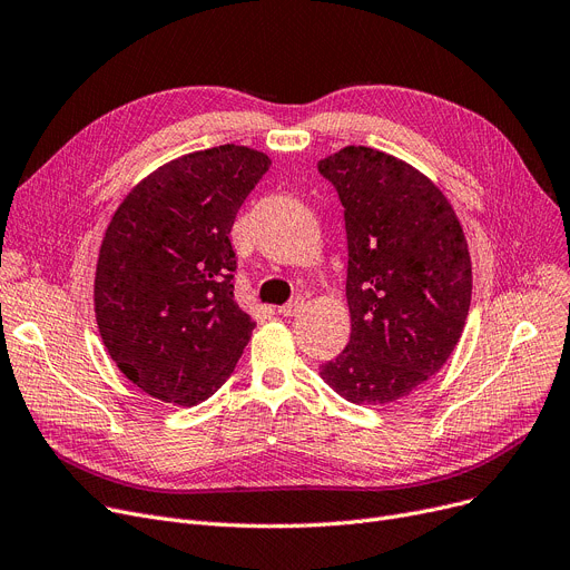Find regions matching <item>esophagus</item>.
<instances>
[{
    "label": "esophagus",
    "mask_w": 570,
    "mask_h": 570,
    "mask_svg": "<svg viewBox=\"0 0 570 570\" xmlns=\"http://www.w3.org/2000/svg\"><path fill=\"white\" fill-rule=\"evenodd\" d=\"M303 305H305V297L303 295H295L291 303H286V305H282L277 312L282 314V316H295L297 312L303 309Z\"/></svg>",
    "instance_id": "34e87169"
}]
</instances>
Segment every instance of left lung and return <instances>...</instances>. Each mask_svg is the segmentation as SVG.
Segmentation results:
<instances>
[{
    "instance_id": "1",
    "label": "left lung",
    "mask_w": 570,
    "mask_h": 570,
    "mask_svg": "<svg viewBox=\"0 0 570 570\" xmlns=\"http://www.w3.org/2000/svg\"><path fill=\"white\" fill-rule=\"evenodd\" d=\"M344 205L351 340L321 379L353 404H387L434 376L471 305V256L428 175L365 145L318 161Z\"/></svg>"
}]
</instances>
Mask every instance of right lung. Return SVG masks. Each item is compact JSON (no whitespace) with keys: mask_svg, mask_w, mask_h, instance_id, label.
Segmentation results:
<instances>
[{"mask_svg":"<svg viewBox=\"0 0 570 570\" xmlns=\"http://www.w3.org/2000/svg\"><path fill=\"white\" fill-rule=\"evenodd\" d=\"M269 157L219 145L177 157L119 203L95 277L106 351L149 397L196 406L243 355L254 318L233 297L230 228Z\"/></svg>","mask_w":570,"mask_h":570,"instance_id":"1","label":"right lung"}]
</instances>
